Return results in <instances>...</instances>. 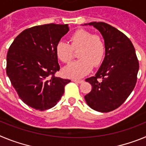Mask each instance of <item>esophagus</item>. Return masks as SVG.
Masks as SVG:
<instances>
[{
    "label": "esophagus",
    "mask_w": 146,
    "mask_h": 146,
    "mask_svg": "<svg viewBox=\"0 0 146 146\" xmlns=\"http://www.w3.org/2000/svg\"><path fill=\"white\" fill-rule=\"evenodd\" d=\"M72 81H73V82H76V83H82V82H83V80H82L74 79Z\"/></svg>",
    "instance_id": "esophagus-1"
}]
</instances>
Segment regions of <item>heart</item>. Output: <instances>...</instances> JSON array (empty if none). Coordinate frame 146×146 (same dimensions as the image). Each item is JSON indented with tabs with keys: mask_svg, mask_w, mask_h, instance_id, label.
<instances>
[{
	"mask_svg": "<svg viewBox=\"0 0 146 146\" xmlns=\"http://www.w3.org/2000/svg\"><path fill=\"white\" fill-rule=\"evenodd\" d=\"M70 44L60 41L56 45L57 57L64 63H69L74 58V50L77 51L79 60L73 62L63 70L66 77L80 78L91 72L93 66L98 67L104 60L106 47L104 40L99 35L79 29L71 35Z\"/></svg>",
	"mask_w": 146,
	"mask_h": 146,
	"instance_id": "b5f03b06",
	"label": "heart"
}]
</instances>
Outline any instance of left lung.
Masks as SVG:
<instances>
[{"mask_svg": "<svg viewBox=\"0 0 146 146\" xmlns=\"http://www.w3.org/2000/svg\"><path fill=\"white\" fill-rule=\"evenodd\" d=\"M102 35L105 57L95 76L86 80L92 89L85 96L88 105L101 113L119 108L133 91L137 82L139 62L129 38L114 27L102 22H92Z\"/></svg>", "mask_w": 146, "mask_h": 146, "instance_id": "obj_1", "label": "left lung"}]
</instances>
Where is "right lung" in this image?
<instances>
[{"mask_svg":"<svg viewBox=\"0 0 146 146\" xmlns=\"http://www.w3.org/2000/svg\"><path fill=\"white\" fill-rule=\"evenodd\" d=\"M69 30L67 24L32 27L18 35L9 49L7 76L22 101L36 110L53 108L71 82L55 76L60 69L55 47Z\"/></svg>","mask_w":146,"mask_h":146,"instance_id":"add662e5","label":"right lung"}]
</instances>
